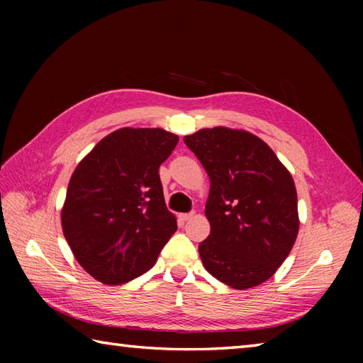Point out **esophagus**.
<instances>
[{"mask_svg":"<svg viewBox=\"0 0 363 363\" xmlns=\"http://www.w3.org/2000/svg\"><path fill=\"white\" fill-rule=\"evenodd\" d=\"M195 217V212H190V213H181L179 215V220L181 221H189Z\"/></svg>","mask_w":363,"mask_h":363,"instance_id":"esophagus-1","label":"esophagus"}]
</instances>
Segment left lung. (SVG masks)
Instances as JSON below:
<instances>
[{
	"label": "left lung",
	"instance_id": "1",
	"mask_svg": "<svg viewBox=\"0 0 363 363\" xmlns=\"http://www.w3.org/2000/svg\"><path fill=\"white\" fill-rule=\"evenodd\" d=\"M211 179L206 218L211 234L199 257L235 290L268 281L298 237L295 181L269 146L245 129L215 126L184 137Z\"/></svg>",
	"mask_w": 363,
	"mask_h": 363
}]
</instances>
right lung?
<instances>
[{
  "label": "right lung",
  "instance_id": "right-lung-1",
  "mask_svg": "<svg viewBox=\"0 0 363 363\" xmlns=\"http://www.w3.org/2000/svg\"><path fill=\"white\" fill-rule=\"evenodd\" d=\"M177 140L162 128H121L76 165L60 223L74 259L96 281L118 285L146 273L176 233L159 167Z\"/></svg>",
  "mask_w": 363,
  "mask_h": 363
}]
</instances>
